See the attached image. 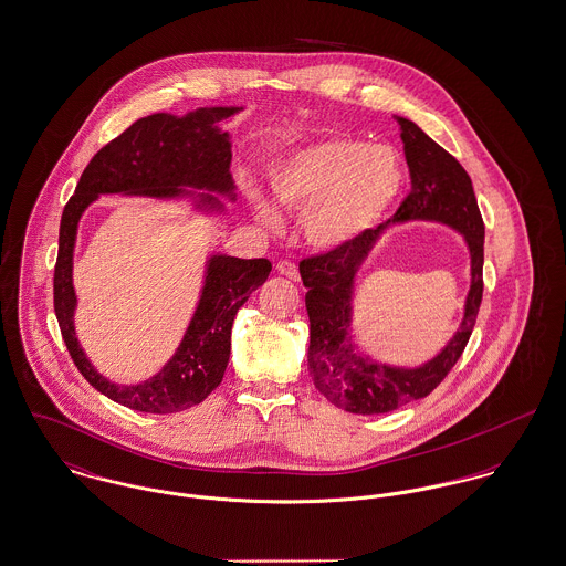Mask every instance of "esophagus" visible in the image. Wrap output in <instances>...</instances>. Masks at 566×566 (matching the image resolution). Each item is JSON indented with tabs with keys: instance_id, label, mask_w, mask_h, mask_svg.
<instances>
[{
	"instance_id": "obj_1",
	"label": "esophagus",
	"mask_w": 566,
	"mask_h": 566,
	"mask_svg": "<svg viewBox=\"0 0 566 566\" xmlns=\"http://www.w3.org/2000/svg\"><path fill=\"white\" fill-rule=\"evenodd\" d=\"M276 270H279V274H283V276H287V279H292V281H298V279H301L298 265L292 263V261H287V259H281V261L276 263Z\"/></svg>"
}]
</instances>
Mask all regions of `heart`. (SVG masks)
I'll use <instances>...</instances> for the list:
<instances>
[{
	"label": "heart",
	"mask_w": 566,
	"mask_h": 566,
	"mask_svg": "<svg viewBox=\"0 0 566 566\" xmlns=\"http://www.w3.org/2000/svg\"><path fill=\"white\" fill-rule=\"evenodd\" d=\"M407 184L400 154L391 145L335 136L287 155L270 175L281 206L303 213L311 247L337 251L371 231L398 203ZM261 222L276 227L281 216L268 201H255Z\"/></svg>",
	"instance_id": "b5f03b06"
}]
</instances>
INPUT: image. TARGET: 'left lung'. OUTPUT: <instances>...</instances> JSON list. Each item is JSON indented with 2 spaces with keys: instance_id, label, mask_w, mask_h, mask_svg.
Instances as JSON below:
<instances>
[{
  "instance_id": "left-lung-1",
  "label": "left lung",
  "mask_w": 566,
  "mask_h": 566,
  "mask_svg": "<svg viewBox=\"0 0 566 566\" xmlns=\"http://www.w3.org/2000/svg\"><path fill=\"white\" fill-rule=\"evenodd\" d=\"M396 120L411 172V195L394 218L367 231L357 242L301 261L311 335L308 374L328 402L357 415L396 411L439 387L463 355L484 287V222L467 170L412 120L402 116H396ZM411 219L441 221L464 235L472 259V283L464 319L453 339L432 360L405 368L359 355L352 337V296L359 265L384 229Z\"/></svg>"
}]
</instances>
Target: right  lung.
Returning a JSON list of instances; mask_svg holds the SVG:
<instances>
[{"instance_id": "right-lung-1", "label": "right lung", "mask_w": 566, "mask_h": 566, "mask_svg": "<svg viewBox=\"0 0 566 566\" xmlns=\"http://www.w3.org/2000/svg\"><path fill=\"white\" fill-rule=\"evenodd\" d=\"M242 107H199L186 116L151 114L136 120L91 159L60 220L57 259L53 272V308L62 339L82 376L109 400L140 412H179L201 405L220 385L229 355L231 326L238 308L263 285L268 259H207L206 283L186 335L170 360L145 382L116 385L102 376L82 350L73 315V249L77 224L99 195L149 199H192L201 211H224L221 197L235 199L231 177L229 132L218 127Z\"/></svg>"}]
</instances>
